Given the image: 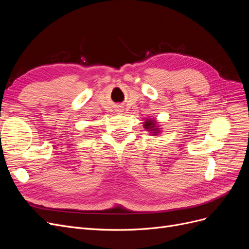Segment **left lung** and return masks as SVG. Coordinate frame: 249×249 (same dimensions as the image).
<instances>
[{
  "label": "left lung",
  "mask_w": 249,
  "mask_h": 249,
  "mask_svg": "<svg viewBox=\"0 0 249 249\" xmlns=\"http://www.w3.org/2000/svg\"><path fill=\"white\" fill-rule=\"evenodd\" d=\"M143 126H144L145 130H147V131L152 133L153 136H154V135H157L159 132H161L159 125H158L157 122L154 118H146Z\"/></svg>",
  "instance_id": "8db88e82"
}]
</instances>
